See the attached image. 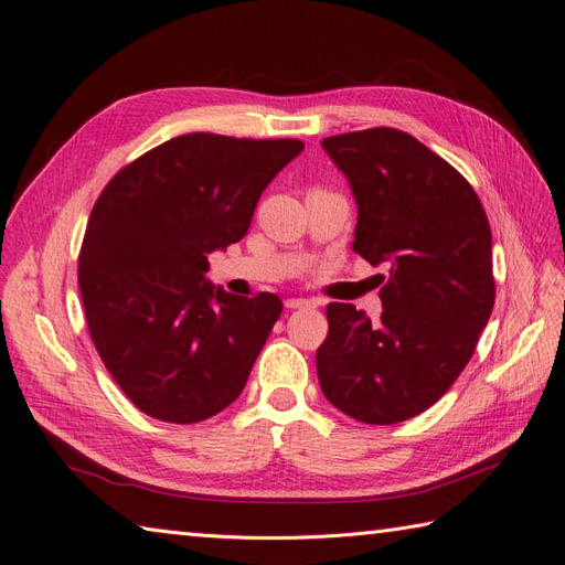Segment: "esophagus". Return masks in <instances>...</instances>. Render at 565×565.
<instances>
[{"label":"esophagus","mask_w":565,"mask_h":565,"mask_svg":"<svg viewBox=\"0 0 565 565\" xmlns=\"http://www.w3.org/2000/svg\"><path fill=\"white\" fill-rule=\"evenodd\" d=\"M285 306L289 311H295V309H309V306H316V301L303 299V297H292V299L285 301Z\"/></svg>","instance_id":"34e87169"}]
</instances>
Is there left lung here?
I'll use <instances>...</instances> for the list:
<instances>
[{
    "mask_svg": "<svg viewBox=\"0 0 565 565\" xmlns=\"http://www.w3.org/2000/svg\"><path fill=\"white\" fill-rule=\"evenodd\" d=\"M322 148L358 204L353 249L388 264L384 311L328 306L316 353L320 388L365 424L417 417L476 351L494 306L492 235L469 181L415 136L391 127L339 134Z\"/></svg>",
    "mask_w": 565,
    "mask_h": 565,
    "instance_id": "1",
    "label": "left lung"
}]
</instances>
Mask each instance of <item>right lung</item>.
Segmentation results:
<instances>
[{
	"instance_id": "right-lung-1",
	"label": "right lung",
	"mask_w": 565,
	"mask_h": 565,
	"mask_svg": "<svg viewBox=\"0 0 565 565\" xmlns=\"http://www.w3.org/2000/svg\"><path fill=\"white\" fill-rule=\"evenodd\" d=\"M297 139L183 134L148 150L98 195L79 249L94 347L141 413L195 424L241 396L282 301L214 287L207 254L243 241Z\"/></svg>"
}]
</instances>
